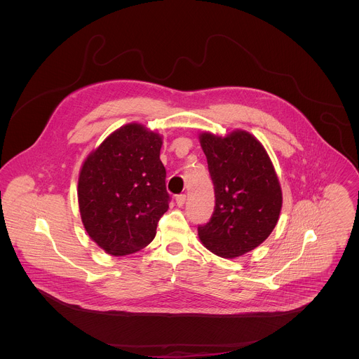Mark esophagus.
Instances as JSON below:
<instances>
[{
  "instance_id": "1",
  "label": "esophagus",
  "mask_w": 359,
  "mask_h": 359,
  "mask_svg": "<svg viewBox=\"0 0 359 359\" xmlns=\"http://www.w3.org/2000/svg\"><path fill=\"white\" fill-rule=\"evenodd\" d=\"M175 202H177L178 207H182V205H185V202H187V195H178Z\"/></svg>"
}]
</instances>
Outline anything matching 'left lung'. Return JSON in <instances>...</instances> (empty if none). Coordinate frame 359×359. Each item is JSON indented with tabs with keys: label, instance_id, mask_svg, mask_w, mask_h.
Wrapping results in <instances>:
<instances>
[{
	"label": "left lung",
	"instance_id": "left-lung-1",
	"mask_svg": "<svg viewBox=\"0 0 359 359\" xmlns=\"http://www.w3.org/2000/svg\"><path fill=\"white\" fill-rule=\"evenodd\" d=\"M199 141L215 192L214 212L198 228L199 239L215 256H243L271 235L279 219V178L262 144L245 130L225 137L205 131Z\"/></svg>",
	"mask_w": 359,
	"mask_h": 359
}]
</instances>
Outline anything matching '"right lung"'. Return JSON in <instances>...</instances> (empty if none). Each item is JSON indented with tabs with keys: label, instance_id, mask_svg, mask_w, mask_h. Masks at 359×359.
Instances as JSON below:
<instances>
[{
	"label": "right lung",
	"instance_id": "1",
	"mask_svg": "<svg viewBox=\"0 0 359 359\" xmlns=\"http://www.w3.org/2000/svg\"><path fill=\"white\" fill-rule=\"evenodd\" d=\"M163 137L140 123L113 131L83 161L77 198L88 236L107 255L147 248L168 210Z\"/></svg>",
	"mask_w": 359,
	"mask_h": 359
}]
</instances>
